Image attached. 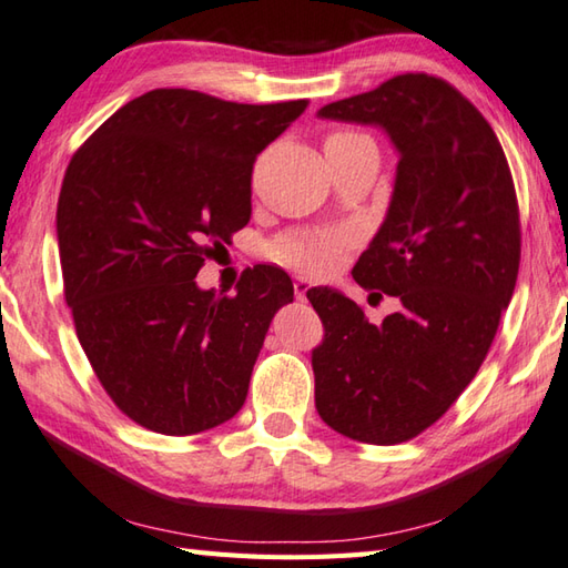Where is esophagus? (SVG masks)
<instances>
[{
  "label": "esophagus",
  "mask_w": 568,
  "mask_h": 568,
  "mask_svg": "<svg viewBox=\"0 0 568 568\" xmlns=\"http://www.w3.org/2000/svg\"><path fill=\"white\" fill-rule=\"evenodd\" d=\"M308 288H312V282H308L306 276H296V280H294V294H296V298H304Z\"/></svg>",
  "instance_id": "1"
}]
</instances>
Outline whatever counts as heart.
<instances>
[{"label":"heart","mask_w":568,"mask_h":568,"mask_svg":"<svg viewBox=\"0 0 568 568\" xmlns=\"http://www.w3.org/2000/svg\"><path fill=\"white\" fill-rule=\"evenodd\" d=\"M361 143H373L366 133L358 131H334L324 138V151H338V148H353ZM376 145V143H373ZM348 237L344 232H296L284 234L270 244V256L288 270L298 272H324L336 260V254L344 250Z\"/></svg>","instance_id":"b5f03b06"}]
</instances>
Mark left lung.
<instances>
[{
	"label": "left lung",
	"mask_w": 568,
	"mask_h": 568,
	"mask_svg": "<svg viewBox=\"0 0 568 568\" xmlns=\"http://www.w3.org/2000/svg\"><path fill=\"white\" fill-rule=\"evenodd\" d=\"M318 115L381 125L398 148L388 217L353 280L398 296L400 312L376 326L334 288L306 294L326 328L312 356L316 410L351 440L398 445L450 410L495 341L521 256L515 180L485 115L430 73Z\"/></svg>",
	"instance_id": "1"
}]
</instances>
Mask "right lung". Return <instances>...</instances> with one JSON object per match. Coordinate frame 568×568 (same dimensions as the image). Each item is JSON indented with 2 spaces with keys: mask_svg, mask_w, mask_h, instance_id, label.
Segmentation results:
<instances>
[{
  "mask_svg": "<svg viewBox=\"0 0 568 568\" xmlns=\"http://www.w3.org/2000/svg\"><path fill=\"white\" fill-rule=\"evenodd\" d=\"M306 105L155 89L71 158L57 207L63 296L95 378L148 430H210L247 398L294 284L256 264L237 294L217 296L195 276L250 222L254 160Z\"/></svg>",
  "mask_w": 568,
  "mask_h": 568,
  "instance_id": "obj_1",
  "label": "right lung"
}]
</instances>
